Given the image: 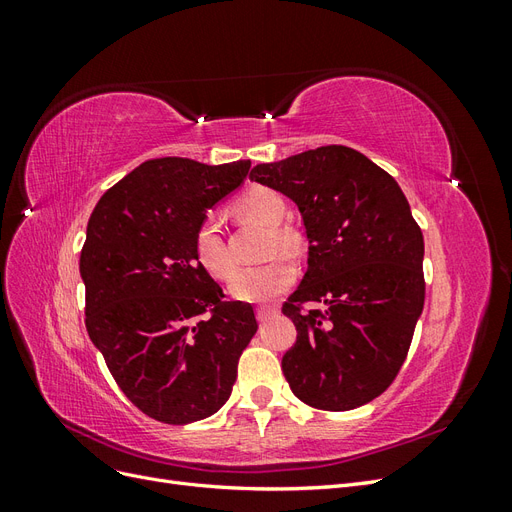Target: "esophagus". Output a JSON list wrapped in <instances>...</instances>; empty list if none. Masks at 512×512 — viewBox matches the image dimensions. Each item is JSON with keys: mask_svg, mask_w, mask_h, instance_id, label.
<instances>
[{"mask_svg": "<svg viewBox=\"0 0 512 512\" xmlns=\"http://www.w3.org/2000/svg\"><path fill=\"white\" fill-rule=\"evenodd\" d=\"M275 312H277L275 307H269V305H260V307L256 309V318H258V322H267L271 316H275Z\"/></svg>", "mask_w": 512, "mask_h": 512, "instance_id": "34e87169", "label": "esophagus"}]
</instances>
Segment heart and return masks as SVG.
<instances>
[{"instance_id":"heart-1","label":"heart","mask_w":512,"mask_h":512,"mask_svg":"<svg viewBox=\"0 0 512 512\" xmlns=\"http://www.w3.org/2000/svg\"><path fill=\"white\" fill-rule=\"evenodd\" d=\"M235 209L241 218L269 228L267 256L299 252L301 232L280 224L286 215V203L280 194L269 188H252L237 200ZM194 256L200 269L207 271L213 280L226 282L235 275V258L228 252L220 220L213 213H207L194 230ZM294 277H297V269L290 258L275 256L265 265L239 271L230 284V294L239 301L265 303L284 294L294 284Z\"/></svg>"}]
</instances>
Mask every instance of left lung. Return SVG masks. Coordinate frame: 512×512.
Listing matches in <instances>:
<instances>
[{"instance_id":"left-lung-1","label":"left lung","mask_w":512,"mask_h":512,"mask_svg":"<svg viewBox=\"0 0 512 512\" xmlns=\"http://www.w3.org/2000/svg\"><path fill=\"white\" fill-rule=\"evenodd\" d=\"M250 179L297 203L309 239L307 273L282 305L297 327L282 359L292 393L329 412L369 404L397 378L425 303L423 232L404 192L344 145L258 164Z\"/></svg>"}]
</instances>
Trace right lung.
<instances>
[{"label":"right lung","instance_id":"add662e5","mask_svg":"<svg viewBox=\"0 0 512 512\" xmlns=\"http://www.w3.org/2000/svg\"><path fill=\"white\" fill-rule=\"evenodd\" d=\"M250 160H147L91 213L81 250L85 327L132 404L168 425L218 412L258 322L194 256V230L239 188Z\"/></svg>","mask_w":512,"mask_h":512}]
</instances>
